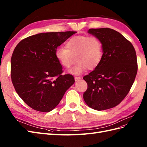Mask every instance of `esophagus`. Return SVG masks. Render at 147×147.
I'll list each match as a JSON object with an SVG mask.
<instances>
[{
    "mask_svg": "<svg viewBox=\"0 0 147 147\" xmlns=\"http://www.w3.org/2000/svg\"><path fill=\"white\" fill-rule=\"evenodd\" d=\"M82 78V77H78V76H75V81H77V80H80V79Z\"/></svg>",
    "mask_w": 147,
    "mask_h": 147,
    "instance_id": "1",
    "label": "esophagus"
}]
</instances>
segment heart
Returning a JSON list of instances; mask_svg holds the SVG:
<instances>
[{
	"label": "heart",
	"mask_w": 147,
	"mask_h": 147,
	"mask_svg": "<svg viewBox=\"0 0 147 147\" xmlns=\"http://www.w3.org/2000/svg\"><path fill=\"white\" fill-rule=\"evenodd\" d=\"M55 57L65 69L70 68L77 61L71 73L79 74L86 68L92 70L100 64L102 56L101 42L93 35H78L70 38L64 47L55 51Z\"/></svg>",
	"instance_id": "heart-1"
}]
</instances>
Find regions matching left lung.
<instances>
[{
    "label": "left lung",
    "mask_w": 147,
    "mask_h": 147,
    "mask_svg": "<svg viewBox=\"0 0 147 147\" xmlns=\"http://www.w3.org/2000/svg\"><path fill=\"white\" fill-rule=\"evenodd\" d=\"M88 32L100 39L103 54L99 65L83 77L88 85L83 99L94 109H108L119 104L131 88L138 69L136 52L116 30L103 28Z\"/></svg>",
    "instance_id": "left-lung-1"
}]
</instances>
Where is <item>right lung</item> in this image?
I'll list each match as a JSON object with an SVG mask.
<instances>
[{"label": "right lung", "instance_id": "add662e5", "mask_svg": "<svg viewBox=\"0 0 147 147\" xmlns=\"http://www.w3.org/2000/svg\"><path fill=\"white\" fill-rule=\"evenodd\" d=\"M76 31L42 33L30 36L15 47L10 74L16 92L32 109L49 112L61 101L75 80L63 73L55 51Z\"/></svg>", "mask_w": 147, "mask_h": 147}]
</instances>
